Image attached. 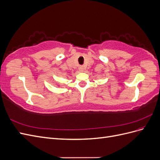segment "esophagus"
<instances>
[{"instance_id":"34e87169","label":"esophagus","mask_w":160,"mask_h":160,"mask_svg":"<svg viewBox=\"0 0 160 160\" xmlns=\"http://www.w3.org/2000/svg\"><path fill=\"white\" fill-rule=\"evenodd\" d=\"M79 71H84V67L83 66H80L79 67Z\"/></svg>"}]
</instances>
